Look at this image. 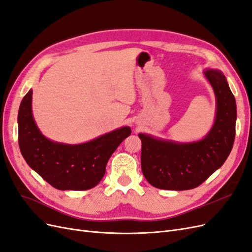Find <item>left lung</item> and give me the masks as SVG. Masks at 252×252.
Instances as JSON below:
<instances>
[{"label": "left lung", "mask_w": 252, "mask_h": 252, "mask_svg": "<svg viewBox=\"0 0 252 252\" xmlns=\"http://www.w3.org/2000/svg\"><path fill=\"white\" fill-rule=\"evenodd\" d=\"M216 95V119L200 141L175 142L139 133L141 166L150 185L165 190H188L201 185L229 156L235 136V98L222 71L205 69Z\"/></svg>", "instance_id": "1"}]
</instances>
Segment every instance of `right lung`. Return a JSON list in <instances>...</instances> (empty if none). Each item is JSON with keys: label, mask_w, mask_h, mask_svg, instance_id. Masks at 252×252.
Listing matches in <instances>:
<instances>
[{"label": "right lung", "mask_w": 252, "mask_h": 252, "mask_svg": "<svg viewBox=\"0 0 252 252\" xmlns=\"http://www.w3.org/2000/svg\"><path fill=\"white\" fill-rule=\"evenodd\" d=\"M32 104L30 89L18 114L20 150L28 166L59 190H88L96 186L111 155L130 135V127H121L82 144L53 142L35 124Z\"/></svg>", "instance_id": "add662e5"}]
</instances>
